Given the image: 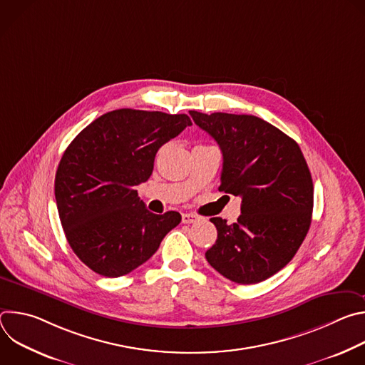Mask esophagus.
<instances>
[{
	"mask_svg": "<svg viewBox=\"0 0 365 365\" xmlns=\"http://www.w3.org/2000/svg\"><path fill=\"white\" fill-rule=\"evenodd\" d=\"M199 218L196 217V215H193V214H183L182 215V222L183 224H193V222H196Z\"/></svg>",
	"mask_w": 365,
	"mask_h": 365,
	"instance_id": "obj_1",
	"label": "esophagus"
}]
</instances>
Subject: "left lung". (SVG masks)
<instances>
[{"mask_svg":"<svg viewBox=\"0 0 365 365\" xmlns=\"http://www.w3.org/2000/svg\"><path fill=\"white\" fill-rule=\"evenodd\" d=\"M189 114L222 151L220 190L241 197L235 224L211 218L218 238L205 257L231 282H263L290 262L310 227L314 183L302 150L254 115Z\"/></svg>","mask_w":365,"mask_h":365,"instance_id":"1","label":"left lung"}]
</instances>
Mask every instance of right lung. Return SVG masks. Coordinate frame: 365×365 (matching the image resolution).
I'll return each instance as SVG.
<instances>
[{
  "label": "right lung",
  "mask_w": 365,
  "mask_h": 365,
  "mask_svg": "<svg viewBox=\"0 0 365 365\" xmlns=\"http://www.w3.org/2000/svg\"><path fill=\"white\" fill-rule=\"evenodd\" d=\"M192 125L186 114L115 110L85 127L65 150L55 196L66 240L95 273L128 274L182 221L150 212L135 186L153 172L159 148Z\"/></svg>",
  "instance_id": "1"
}]
</instances>
